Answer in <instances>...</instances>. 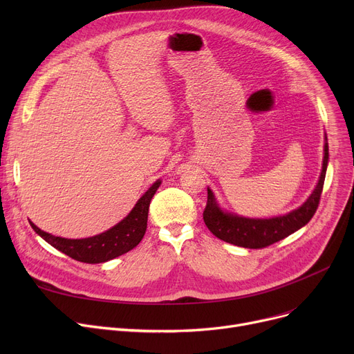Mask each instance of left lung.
Returning a JSON list of instances; mask_svg holds the SVG:
<instances>
[{"label": "left lung", "mask_w": 354, "mask_h": 354, "mask_svg": "<svg viewBox=\"0 0 354 354\" xmlns=\"http://www.w3.org/2000/svg\"><path fill=\"white\" fill-rule=\"evenodd\" d=\"M324 139L326 143L322 174L314 191L303 205L286 215L272 218H247L222 209L214 192L208 188V202L205 211H203V221H205L208 230L216 238L225 241V243L257 250L268 247L277 243V241H281L308 224V221L317 211L328 165L327 136Z\"/></svg>", "instance_id": "1"}]
</instances>
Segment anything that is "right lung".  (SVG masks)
<instances>
[{
	"mask_svg": "<svg viewBox=\"0 0 354 354\" xmlns=\"http://www.w3.org/2000/svg\"><path fill=\"white\" fill-rule=\"evenodd\" d=\"M162 180L158 179L136 202L133 209L127 214L120 222L110 230L88 238L82 239H68L63 236H55L46 231H41L39 227L34 225L30 221L31 228L39 234L44 241L62 251L63 254L71 257L77 261L87 264H100L110 261L127 251L133 250L145 235L147 227V212L149 205Z\"/></svg>",
	"mask_w": 354,
	"mask_h": 354,
	"instance_id": "1",
	"label": "right lung"
}]
</instances>
